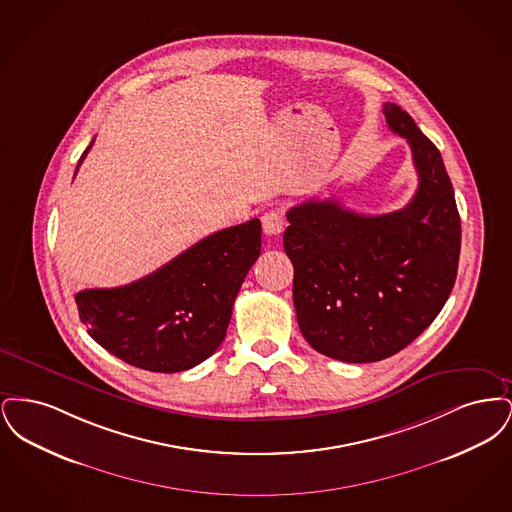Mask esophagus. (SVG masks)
<instances>
[{"instance_id":"esophagus-1","label":"esophagus","mask_w":512,"mask_h":512,"mask_svg":"<svg viewBox=\"0 0 512 512\" xmlns=\"http://www.w3.org/2000/svg\"><path fill=\"white\" fill-rule=\"evenodd\" d=\"M261 222H263V232H265L267 236H278V234H282L284 224H286L280 211H267V213L261 217Z\"/></svg>"}]
</instances>
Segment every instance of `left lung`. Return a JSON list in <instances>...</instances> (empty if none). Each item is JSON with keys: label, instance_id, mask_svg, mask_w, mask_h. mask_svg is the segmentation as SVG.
Instances as JSON below:
<instances>
[{"label": "left lung", "instance_id": "left-lung-1", "mask_svg": "<svg viewBox=\"0 0 512 512\" xmlns=\"http://www.w3.org/2000/svg\"><path fill=\"white\" fill-rule=\"evenodd\" d=\"M384 115L413 151V199L374 217L309 199L286 215L297 324L315 351L343 363L382 361L416 340L443 309L461 255V217L438 147L399 105L384 103Z\"/></svg>", "mask_w": 512, "mask_h": 512}]
</instances>
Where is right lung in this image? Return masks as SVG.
Masks as SVG:
<instances>
[{
  "mask_svg": "<svg viewBox=\"0 0 512 512\" xmlns=\"http://www.w3.org/2000/svg\"><path fill=\"white\" fill-rule=\"evenodd\" d=\"M259 253L261 220H247L128 286L76 293L78 315L88 334L124 363L151 372L188 370L219 349Z\"/></svg>",
  "mask_w": 512,
  "mask_h": 512,
  "instance_id": "right-lung-1",
  "label": "right lung"
}]
</instances>
